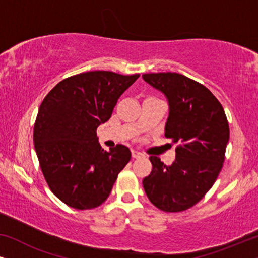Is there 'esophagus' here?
I'll list each match as a JSON object with an SVG mask.
<instances>
[{
  "instance_id": "esophagus-1",
  "label": "esophagus",
  "mask_w": 258,
  "mask_h": 258,
  "mask_svg": "<svg viewBox=\"0 0 258 258\" xmlns=\"http://www.w3.org/2000/svg\"><path fill=\"white\" fill-rule=\"evenodd\" d=\"M132 156H133L134 158H140V157H143L144 155L141 154L140 151H137V150H133V151H132Z\"/></svg>"
}]
</instances>
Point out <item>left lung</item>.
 Instances as JSON below:
<instances>
[{
	"mask_svg": "<svg viewBox=\"0 0 258 258\" xmlns=\"http://www.w3.org/2000/svg\"><path fill=\"white\" fill-rule=\"evenodd\" d=\"M143 80L167 97L165 137L179 146L165 165L150 156L153 170L143 178L150 202L167 213L195 206L216 181L229 142L224 109L202 84L177 73L143 74Z\"/></svg>",
	"mask_w": 258,
	"mask_h": 258,
	"instance_id": "obj_1",
	"label": "left lung"
}]
</instances>
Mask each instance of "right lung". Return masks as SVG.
<instances>
[{
  "label": "right lung",
  "instance_id": "obj_1",
  "mask_svg": "<svg viewBox=\"0 0 258 258\" xmlns=\"http://www.w3.org/2000/svg\"><path fill=\"white\" fill-rule=\"evenodd\" d=\"M139 77L82 73L56 84L41 103L35 150L49 188L67 206L79 210L101 206L132 158L122 144L104 150L96 129L110 118L119 96Z\"/></svg>",
  "mask_w": 258,
  "mask_h": 258
}]
</instances>
